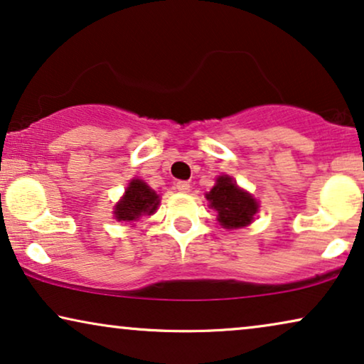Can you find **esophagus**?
<instances>
[{
	"label": "esophagus",
	"mask_w": 364,
	"mask_h": 364,
	"mask_svg": "<svg viewBox=\"0 0 364 364\" xmlns=\"http://www.w3.org/2000/svg\"><path fill=\"white\" fill-rule=\"evenodd\" d=\"M176 188L178 192H188L191 191V183H188L187 181H178L176 183Z\"/></svg>",
	"instance_id": "obj_1"
}]
</instances>
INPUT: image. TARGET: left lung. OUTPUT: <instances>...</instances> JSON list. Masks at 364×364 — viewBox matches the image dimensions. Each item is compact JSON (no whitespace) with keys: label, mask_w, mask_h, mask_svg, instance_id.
<instances>
[{"label":"left lung","mask_w":364,"mask_h":364,"mask_svg":"<svg viewBox=\"0 0 364 364\" xmlns=\"http://www.w3.org/2000/svg\"><path fill=\"white\" fill-rule=\"evenodd\" d=\"M210 207L218 212L217 220L225 228H240L253 220L258 203L250 193L237 187L232 177L220 176L210 192L207 193Z\"/></svg>","instance_id":"1"}]
</instances>
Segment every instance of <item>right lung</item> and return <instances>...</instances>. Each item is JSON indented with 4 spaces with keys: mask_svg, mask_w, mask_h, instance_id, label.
Returning <instances> with one entry per match:
<instances>
[{
    "mask_svg": "<svg viewBox=\"0 0 364 364\" xmlns=\"http://www.w3.org/2000/svg\"><path fill=\"white\" fill-rule=\"evenodd\" d=\"M157 205V193L154 192L146 182L134 178V181L129 183L126 196H124L122 200L116 205L114 215H116L119 222H132L144 215V213H149V215H151V213L156 212Z\"/></svg>",
    "mask_w": 364,
    "mask_h": 364,
    "instance_id": "right-lung-1",
    "label": "right lung"
}]
</instances>
